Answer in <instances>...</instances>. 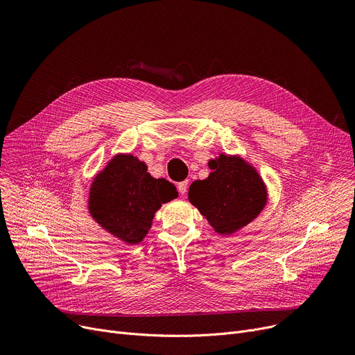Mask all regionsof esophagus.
<instances>
[{
    "label": "esophagus",
    "instance_id": "esophagus-1",
    "mask_svg": "<svg viewBox=\"0 0 355 355\" xmlns=\"http://www.w3.org/2000/svg\"><path fill=\"white\" fill-rule=\"evenodd\" d=\"M177 188H178L180 194H182V196H184V194L187 193V190H188V181H181V182H178Z\"/></svg>",
    "mask_w": 355,
    "mask_h": 355
}]
</instances>
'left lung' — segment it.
Here are the masks:
<instances>
[{
	"instance_id": "left-lung-1",
	"label": "left lung",
	"mask_w": 355,
	"mask_h": 355,
	"mask_svg": "<svg viewBox=\"0 0 355 355\" xmlns=\"http://www.w3.org/2000/svg\"><path fill=\"white\" fill-rule=\"evenodd\" d=\"M205 180H196L188 200L220 235H231L252 223L268 202L267 185L241 155L220 154L211 159Z\"/></svg>"
}]
</instances>
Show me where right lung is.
I'll return each instance as SVG.
<instances>
[{"mask_svg": "<svg viewBox=\"0 0 355 355\" xmlns=\"http://www.w3.org/2000/svg\"><path fill=\"white\" fill-rule=\"evenodd\" d=\"M147 164L132 154H115L94 177L88 191V211L101 228L128 245L148 234L155 212L178 197L165 178H154Z\"/></svg>", "mask_w": 355, "mask_h": 355, "instance_id": "add662e5", "label": "right lung"}]
</instances>
